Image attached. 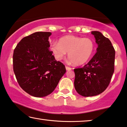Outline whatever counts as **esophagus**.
Here are the masks:
<instances>
[{"instance_id": "34e87169", "label": "esophagus", "mask_w": 127, "mask_h": 127, "mask_svg": "<svg viewBox=\"0 0 127 127\" xmlns=\"http://www.w3.org/2000/svg\"><path fill=\"white\" fill-rule=\"evenodd\" d=\"M65 68H66V70H71V68L70 67H68V66H65Z\"/></svg>"}]
</instances>
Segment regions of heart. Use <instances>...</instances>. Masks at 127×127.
<instances>
[{"label": "heart", "mask_w": 127, "mask_h": 127, "mask_svg": "<svg viewBox=\"0 0 127 127\" xmlns=\"http://www.w3.org/2000/svg\"><path fill=\"white\" fill-rule=\"evenodd\" d=\"M95 45L90 38L67 35L60 39L59 43L52 45L51 50L57 61H61L68 52L69 62L82 65L88 62L94 51Z\"/></svg>", "instance_id": "obj_1"}]
</instances>
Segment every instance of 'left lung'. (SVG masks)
Masks as SVG:
<instances>
[{
  "instance_id": "1",
  "label": "left lung",
  "mask_w": 127,
  "mask_h": 127,
  "mask_svg": "<svg viewBox=\"0 0 127 127\" xmlns=\"http://www.w3.org/2000/svg\"><path fill=\"white\" fill-rule=\"evenodd\" d=\"M97 45L96 53L82 68L74 69V87L83 96L99 95L107 89L114 72L115 51L108 38L92 31Z\"/></svg>"
}]
</instances>
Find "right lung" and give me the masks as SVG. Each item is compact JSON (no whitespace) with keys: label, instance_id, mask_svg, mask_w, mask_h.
Listing matches in <instances>:
<instances>
[{"label":"right lung","instance_id":"1","mask_svg":"<svg viewBox=\"0 0 127 127\" xmlns=\"http://www.w3.org/2000/svg\"><path fill=\"white\" fill-rule=\"evenodd\" d=\"M51 32H37L21 39L13 55V71L23 90L34 97L54 90L66 69L49 50Z\"/></svg>","mask_w":127,"mask_h":127}]
</instances>
